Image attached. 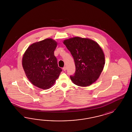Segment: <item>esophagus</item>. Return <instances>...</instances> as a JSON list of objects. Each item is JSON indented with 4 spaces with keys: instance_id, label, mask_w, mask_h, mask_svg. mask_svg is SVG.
Wrapping results in <instances>:
<instances>
[{
    "instance_id": "esophagus-1",
    "label": "esophagus",
    "mask_w": 132,
    "mask_h": 132,
    "mask_svg": "<svg viewBox=\"0 0 132 132\" xmlns=\"http://www.w3.org/2000/svg\"><path fill=\"white\" fill-rule=\"evenodd\" d=\"M63 70H64V71H66V70H67V67H66V66H65V67H64L63 68Z\"/></svg>"
}]
</instances>
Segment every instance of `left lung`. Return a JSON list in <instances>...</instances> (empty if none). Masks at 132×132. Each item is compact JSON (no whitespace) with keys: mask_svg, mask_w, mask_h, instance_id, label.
<instances>
[{"mask_svg":"<svg viewBox=\"0 0 132 132\" xmlns=\"http://www.w3.org/2000/svg\"><path fill=\"white\" fill-rule=\"evenodd\" d=\"M64 44L75 60L76 72L70 76L72 82L80 87H87L95 83L105 64L104 52L94 40L79 37L66 39Z\"/></svg>","mask_w":132,"mask_h":132,"instance_id":"left-lung-1","label":"left lung"}]
</instances>
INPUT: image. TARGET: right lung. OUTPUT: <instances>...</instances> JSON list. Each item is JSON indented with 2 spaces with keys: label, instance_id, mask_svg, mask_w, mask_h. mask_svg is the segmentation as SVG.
Listing matches in <instances>:
<instances>
[{
  "label": "right lung",
  "instance_id": "1",
  "mask_svg": "<svg viewBox=\"0 0 132 132\" xmlns=\"http://www.w3.org/2000/svg\"><path fill=\"white\" fill-rule=\"evenodd\" d=\"M57 43L51 38L34 43L24 53L22 63L29 81L38 88L47 89L54 85L62 69L54 51Z\"/></svg>",
  "mask_w": 132,
  "mask_h": 132
}]
</instances>
